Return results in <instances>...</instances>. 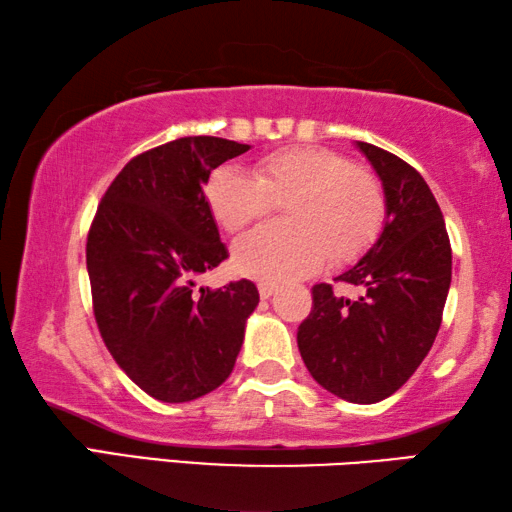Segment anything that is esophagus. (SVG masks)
<instances>
[{"instance_id":"obj_1","label":"esophagus","mask_w":512,"mask_h":512,"mask_svg":"<svg viewBox=\"0 0 512 512\" xmlns=\"http://www.w3.org/2000/svg\"><path fill=\"white\" fill-rule=\"evenodd\" d=\"M259 296H262L264 300L266 298H271L273 296V293L277 291V287H275V284H271V282H262V284H259Z\"/></svg>"}]
</instances>
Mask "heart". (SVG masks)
Returning <instances> with one entry per match:
<instances>
[{"label": "heart", "mask_w": 512, "mask_h": 512, "mask_svg": "<svg viewBox=\"0 0 512 512\" xmlns=\"http://www.w3.org/2000/svg\"><path fill=\"white\" fill-rule=\"evenodd\" d=\"M207 205L228 232H241L284 205V225H262L235 244V268L257 280L307 277L341 266L375 244L386 219L384 192L341 153L296 146L266 155L253 176L221 167L205 187Z\"/></svg>", "instance_id": "obj_1"}]
</instances>
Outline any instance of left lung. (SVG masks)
Instances as JSON below:
<instances>
[{"instance_id": "1", "label": "left lung", "mask_w": 512, "mask_h": 512, "mask_svg": "<svg viewBox=\"0 0 512 512\" xmlns=\"http://www.w3.org/2000/svg\"><path fill=\"white\" fill-rule=\"evenodd\" d=\"M384 187L381 235L336 280L361 289L339 296L316 284L314 309L298 327L300 357L325 391L354 404L391 397L427 357L452 284L443 212L411 164L357 142Z\"/></svg>"}]
</instances>
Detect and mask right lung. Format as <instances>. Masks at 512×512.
<instances>
[{"label": "right lung", "instance_id": "add662e5", "mask_svg": "<svg viewBox=\"0 0 512 512\" xmlns=\"http://www.w3.org/2000/svg\"><path fill=\"white\" fill-rule=\"evenodd\" d=\"M248 149L198 135L137 155L92 221L85 257L101 339L160 402H192L230 377L259 302L250 280L196 289V277L228 257L203 187Z\"/></svg>", "mask_w": 512, "mask_h": 512}]
</instances>
